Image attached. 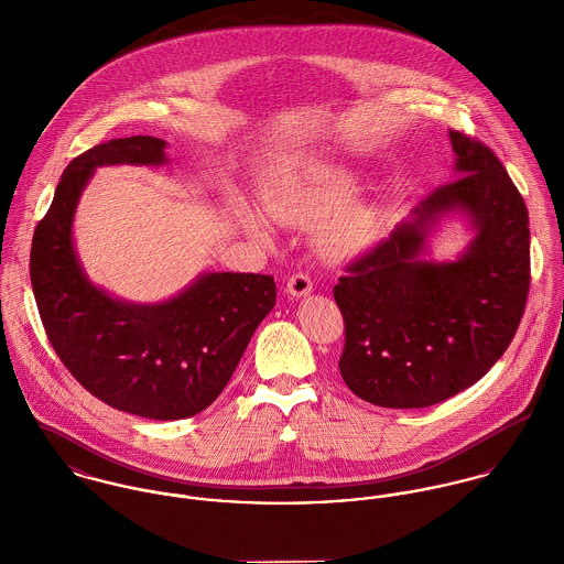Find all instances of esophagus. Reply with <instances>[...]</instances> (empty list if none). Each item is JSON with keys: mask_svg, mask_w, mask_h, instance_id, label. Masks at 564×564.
<instances>
[{"mask_svg": "<svg viewBox=\"0 0 564 564\" xmlns=\"http://www.w3.org/2000/svg\"><path fill=\"white\" fill-rule=\"evenodd\" d=\"M286 293L293 297H306L308 293H313V278L304 271L293 273L286 282Z\"/></svg>", "mask_w": 564, "mask_h": 564, "instance_id": "34e87169", "label": "esophagus"}]
</instances>
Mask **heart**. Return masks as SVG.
I'll return each instance as SVG.
<instances>
[{"mask_svg": "<svg viewBox=\"0 0 564 564\" xmlns=\"http://www.w3.org/2000/svg\"><path fill=\"white\" fill-rule=\"evenodd\" d=\"M356 193V177L343 166L317 164L284 180L269 197L273 217L286 224H313L345 206ZM260 224L258 217H251ZM376 215L367 206H347L323 224L322 247L332 253H349L373 237Z\"/></svg>", "mask_w": 564, "mask_h": 564, "instance_id": "heart-1", "label": "heart"}]
</instances>
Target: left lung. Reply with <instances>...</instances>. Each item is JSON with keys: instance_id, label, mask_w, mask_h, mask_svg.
I'll return each mask as SVG.
<instances>
[{"instance_id": "8db88e82", "label": "left lung", "mask_w": 564, "mask_h": 564, "mask_svg": "<svg viewBox=\"0 0 564 564\" xmlns=\"http://www.w3.org/2000/svg\"><path fill=\"white\" fill-rule=\"evenodd\" d=\"M449 141L456 180L432 191L334 286L345 322L340 376L351 393L382 408H425L476 384L525 311V202L490 148L458 130ZM454 212L477 237L454 263L421 261L426 235Z\"/></svg>"}]
</instances>
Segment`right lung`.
Instances as JSON below:
<instances>
[{"label": "right lung", "mask_w": 564, "mask_h": 564, "mask_svg": "<svg viewBox=\"0 0 564 564\" xmlns=\"http://www.w3.org/2000/svg\"><path fill=\"white\" fill-rule=\"evenodd\" d=\"M156 137L112 139L65 169L30 251V280L47 338L82 387L117 410L175 421L219 398L275 282L260 273H204L162 304H128L93 286L74 249V215L95 166L162 164Z\"/></svg>", "instance_id": "add662e5"}]
</instances>
